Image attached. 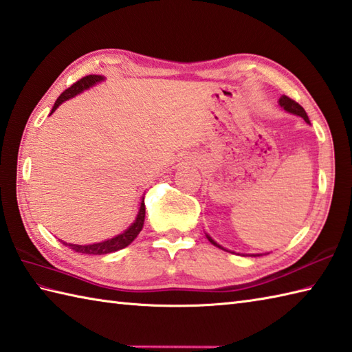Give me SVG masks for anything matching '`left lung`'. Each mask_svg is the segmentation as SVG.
<instances>
[{"instance_id": "left-lung-1", "label": "left lung", "mask_w": 352, "mask_h": 352, "mask_svg": "<svg viewBox=\"0 0 352 352\" xmlns=\"http://www.w3.org/2000/svg\"><path fill=\"white\" fill-rule=\"evenodd\" d=\"M278 103H279V106H281L285 112L293 113V116H299V117H302V118L307 121V123H310V120H308V117H307V112L304 111V107L300 106L299 103H296L295 100H292V98H289L287 96H283L281 98H279V102H278ZM206 239L210 240L214 246H217V248H220V249H223V250H226V252H228V249L221 248V246L219 245V243L214 241V240L211 239V236L208 235V234H206ZM232 254H234V252H232ZM249 256H260V254H250Z\"/></svg>"}]
</instances>
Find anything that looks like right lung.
<instances>
[{
  "label": "right lung",
  "instance_id": "1",
  "mask_svg": "<svg viewBox=\"0 0 352 352\" xmlns=\"http://www.w3.org/2000/svg\"><path fill=\"white\" fill-rule=\"evenodd\" d=\"M103 80H104L103 76H96V74H91V76H86V77L80 78V80L76 82L74 85H71L68 89L62 92L59 98L56 100V103H54L53 109H52V113L63 102H67V100L76 97L77 94H80V92L92 88V86L100 83V82H103ZM52 113H50V116H52ZM144 217H146V205H144V197H142L141 204H140L138 214H136L133 223L129 226L124 232H121V234L112 236V239H107L104 241L92 243V245H73V243H65V241H63V245L68 246L69 249L76 250V252L86 254V255H104V254L117 252V250L131 245V243L136 239V235L141 232L142 225H144Z\"/></svg>",
  "mask_w": 352,
  "mask_h": 352
}]
</instances>
